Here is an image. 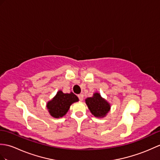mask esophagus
<instances>
[{
	"instance_id": "1",
	"label": "esophagus",
	"mask_w": 160,
	"mask_h": 160,
	"mask_svg": "<svg viewBox=\"0 0 160 160\" xmlns=\"http://www.w3.org/2000/svg\"><path fill=\"white\" fill-rule=\"evenodd\" d=\"M78 97L80 101H82L83 98H84V96H83L82 94H79L78 95Z\"/></svg>"
}]
</instances>
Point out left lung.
I'll return each mask as SVG.
<instances>
[{
	"instance_id": "left-lung-1",
	"label": "left lung",
	"mask_w": 160,
	"mask_h": 160,
	"mask_svg": "<svg viewBox=\"0 0 160 160\" xmlns=\"http://www.w3.org/2000/svg\"><path fill=\"white\" fill-rule=\"evenodd\" d=\"M85 102L91 112L96 117L106 116L110 108L109 103L98 92L95 93L92 97L88 98Z\"/></svg>"
}]
</instances>
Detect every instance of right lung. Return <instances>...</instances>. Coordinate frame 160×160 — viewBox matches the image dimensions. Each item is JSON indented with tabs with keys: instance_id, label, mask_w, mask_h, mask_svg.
I'll use <instances>...</instances> for the list:
<instances>
[{
	"instance_id": "add662e5",
	"label": "right lung",
	"mask_w": 160,
	"mask_h": 160,
	"mask_svg": "<svg viewBox=\"0 0 160 160\" xmlns=\"http://www.w3.org/2000/svg\"><path fill=\"white\" fill-rule=\"evenodd\" d=\"M78 101L77 96L73 93H63L59 91L55 97L47 103V108L51 116L54 118L62 117L68 112L73 103Z\"/></svg>"
}]
</instances>
